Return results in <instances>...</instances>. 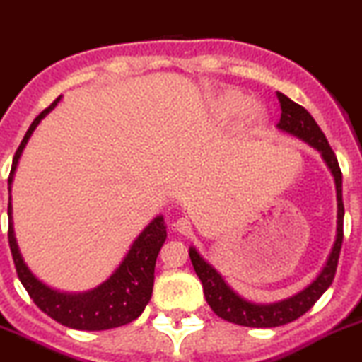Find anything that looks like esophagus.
Masks as SVG:
<instances>
[{"instance_id": "34e87169", "label": "esophagus", "mask_w": 362, "mask_h": 362, "mask_svg": "<svg viewBox=\"0 0 362 362\" xmlns=\"http://www.w3.org/2000/svg\"><path fill=\"white\" fill-rule=\"evenodd\" d=\"M175 228H177L180 234H187V232H191V221H189L187 218L177 219V223H175Z\"/></svg>"}]
</instances>
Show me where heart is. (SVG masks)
Segmentation results:
<instances>
[{"mask_svg": "<svg viewBox=\"0 0 362 362\" xmlns=\"http://www.w3.org/2000/svg\"><path fill=\"white\" fill-rule=\"evenodd\" d=\"M243 107H245V100H243L239 94L234 93L225 94V96L218 101V110L221 116H234V114L239 112ZM253 116H255V109H248V117Z\"/></svg>", "mask_w": 362, "mask_h": 362, "instance_id": "1", "label": "heart"}]
</instances>
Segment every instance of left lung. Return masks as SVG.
I'll list each match as a JSON object with an SVG mask.
<instances>
[{
  "label": "left lung",
  "mask_w": 362,
  "mask_h": 362,
  "mask_svg": "<svg viewBox=\"0 0 362 362\" xmlns=\"http://www.w3.org/2000/svg\"><path fill=\"white\" fill-rule=\"evenodd\" d=\"M280 101V121L276 127L282 132L295 135L298 139L305 141L313 148L322 153L323 160L327 162L329 170L332 171L334 180H336V194H337V234L334 241L332 252L327 259L325 266L320 272V275L302 289L295 296L286 300H280L275 303H252L248 300L241 298L238 293L228 288V284L223 280V276L212 268L209 262L200 257V253L194 248H189V257H191L192 268L197 272L198 279L204 286L205 300L211 305V309L218 314L219 318L227 322L235 323V325L245 327H257V329H272V327L286 325L295 320H298L302 314H305L314 303L318 302L320 296L330 288L334 275L337 269V261H339L341 245H343V218H344V205H343V180H341V170L337 164V157L330 148L325 134L318 123L313 119L309 112L303 109L302 105L289 100L286 94L276 93Z\"/></svg>",
  "instance_id": "1"
}]
</instances>
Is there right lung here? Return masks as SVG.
<instances>
[{"instance_id": "1", "label": "right lung", "mask_w": 362, "mask_h": 362, "mask_svg": "<svg viewBox=\"0 0 362 362\" xmlns=\"http://www.w3.org/2000/svg\"><path fill=\"white\" fill-rule=\"evenodd\" d=\"M60 98H57L48 109H44L39 116L30 124L28 132L23 137L18 151L13 155L12 170H10L8 185L12 184L13 171L18 168V160L28 143L30 135L35 130L49 110L55 109ZM165 241L164 218L157 216L153 221L144 228L130 246L128 253L124 255L119 268L100 284L98 288L86 293H60L57 289L48 288L46 284L40 282L35 275L28 269L19 253L18 243L13 238L12 228V205L8 202V245L12 252L13 264L18 272L19 280L28 291L30 298L35 302L42 313L49 318L69 329L76 330H107L116 327L127 325L139 318L144 307L148 305L153 291L155 279V261Z\"/></svg>"}]
</instances>
